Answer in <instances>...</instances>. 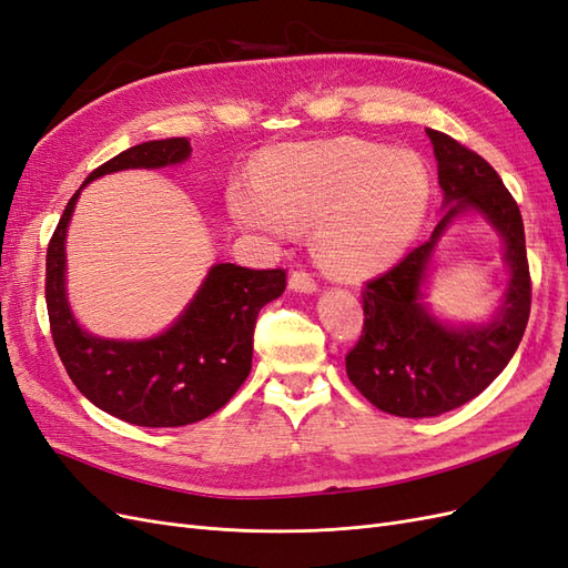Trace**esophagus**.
Wrapping results in <instances>:
<instances>
[{
    "label": "esophagus",
    "mask_w": 568,
    "mask_h": 568,
    "mask_svg": "<svg viewBox=\"0 0 568 568\" xmlns=\"http://www.w3.org/2000/svg\"><path fill=\"white\" fill-rule=\"evenodd\" d=\"M288 288L301 291V294H313L317 288V282L307 270H294V274L288 277Z\"/></svg>",
    "instance_id": "esophagus-1"
}]
</instances>
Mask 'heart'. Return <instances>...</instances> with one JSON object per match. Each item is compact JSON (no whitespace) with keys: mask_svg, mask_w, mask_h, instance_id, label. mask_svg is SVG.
I'll return each mask as SVG.
<instances>
[{"mask_svg":"<svg viewBox=\"0 0 568 568\" xmlns=\"http://www.w3.org/2000/svg\"><path fill=\"white\" fill-rule=\"evenodd\" d=\"M432 199L419 156L363 140L294 144L272 151L255 182H236L230 211L272 239L315 225L320 263L336 277L379 272L415 239Z\"/></svg>","mask_w":568,"mask_h":568,"instance_id":"obj_1","label":"heart"}]
</instances>
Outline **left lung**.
<instances>
[{"mask_svg":"<svg viewBox=\"0 0 568 568\" xmlns=\"http://www.w3.org/2000/svg\"><path fill=\"white\" fill-rule=\"evenodd\" d=\"M426 134L434 144L448 211L432 242L365 282L363 334L346 355L348 379L374 407L412 419L443 415L486 390L519 348L530 315V272L517 201L476 151L438 130ZM467 207L484 212L504 234L513 280L497 321L453 331L425 313L418 286L435 239Z\"/></svg>","mask_w":568,"mask_h":568,"instance_id":"obj_1","label":"left lung"}]
</instances>
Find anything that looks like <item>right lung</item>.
<instances>
[{"label":"right lung","instance_id":"1","mask_svg":"<svg viewBox=\"0 0 568 568\" xmlns=\"http://www.w3.org/2000/svg\"><path fill=\"white\" fill-rule=\"evenodd\" d=\"M189 151L184 136L136 144L92 170L82 186L115 170L173 165ZM78 196L68 201L49 239L44 277L51 338L71 382L99 409L136 426H184L213 415L246 382L257 313L284 294L286 270L220 263L165 334L149 341L97 338L80 329L63 288L65 227Z\"/></svg>","mask_w":568,"mask_h":568}]
</instances>
